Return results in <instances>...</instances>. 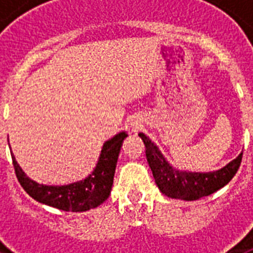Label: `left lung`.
Returning a JSON list of instances; mask_svg holds the SVG:
<instances>
[{"label":"left lung","instance_id":"left-lung-1","mask_svg":"<svg viewBox=\"0 0 253 253\" xmlns=\"http://www.w3.org/2000/svg\"><path fill=\"white\" fill-rule=\"evenodd\" d=\"M146 147V158L154 174L155 182L160 192L170 198L185 201L200 200L208 197L224 185H227L235 176L242 163L243 154H240L231 163L219 170L209 173H193L177 170L163 158L158 147L151 142L144 134H139Z\"/></svg>","mask_w":253,"mask_h":253}]
</instances>
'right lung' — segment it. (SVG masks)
I'll return each mask as SVG.
<instances>
[{
    "label": "right lung",
    "instance_id": "add662e5",
    "mask_svg": "<svg viewBox=\"0 0 253 253\" xmlns=\"http://www.w3.org/2000/svg\"><path fill=\"white\" fill-rule=\"evenodd\" d=\"M126 136V132H119L114 138L107 140L103 144L101 156L93 173L79 182L63 186L38 184L26 176L11 155L15 176L25 192L41 204L64 211H86L105 202L110 194L119 151Z\"/></svg>",
    "mask_w": 253,
    "mask_h": 253
}]
</instances>
